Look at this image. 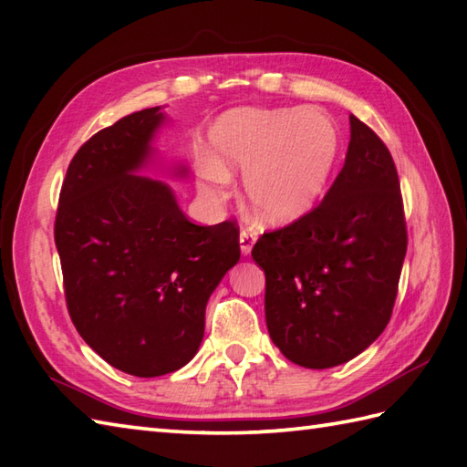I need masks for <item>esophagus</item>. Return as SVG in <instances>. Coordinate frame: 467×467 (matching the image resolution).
I'll return each instance as SVG.
<instances>
[{
  "label": "esophagus",
  "mask_w": 467,
  "mask_h": 467,
  "mask_svg": "<svg viewBox=\"0 0 467 467\" xmlns=\"http://www.w3.org/2000/svg\"><path fill=\"white\" fill-rule=\"evenodd\" d=\"M239 241H241L243 254H249L253 251V244L256 243V233L253 231V228H243Z\"/></svg>",
  "instance_id": "34e87169"
}]
</instances>
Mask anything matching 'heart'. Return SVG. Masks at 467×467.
Returning <instances> with one entry per match:
<instances>
[{"instance_id": "1", "label": "heart", "mask_w": 467, "mask_h": 467, "mask_svg": "<svg viewBox=\"0 0 467 467\" xmlns=\"http://www.w3.org/2000/svg\"><path fill=\"white\" fill-rule=\"evenodd\" d=\"M216 162L202 168L206 184H223L228 168L244 172V194L265 223L286 224L319 201L339 154L329 118L296 108H241L211 132Z\"/></svg>"}]
</instances>
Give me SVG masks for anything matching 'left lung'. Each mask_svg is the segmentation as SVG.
I'll return each mask as SVG.
<instances>
[{
	"instance_id": "obj_1",
	"label": "left lung",
	"mask_w": 467,
	"mask_h": 467,
	"mask_svg": "<svg viewBox=\"0 0 467 467\" xmlns=\"http://www.w3.org/2000/svg\"><path fill=\"white\" fill-rule=\"evenodd\" d=\"M345 164L313 211L253 246L266 276L265 317L286 359L327 369L365 351L391 319L408 251L398 168L351 116Z\"/></svg>"
}]
</instances>
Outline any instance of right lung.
<instances>
[{
  "mask_svg": "<svg viewBox=\"0 0 467 467\" xmlns=\"http://www.w3.org/2000/svg\"><path fill=\"white\" fill-rule=\"evenodd\" d=\"M162 120L161 108H146L84 142L54 224L74 327L104 361L136 377L192 359L208 296L241 259L234 221L192 224L171 188L134 174Z\"/></svg>",
  "mask_w": 467,
  "mask_h": 467,
  "instance_id": "1",
  "label": "right lung"
}]
</instances>
